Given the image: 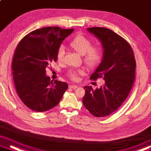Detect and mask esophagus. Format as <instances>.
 Returning <instances> with one entry per match:
<instances>
[{
  "mask_svg": "<svg viewBox=\"0 0 151 151\" xmlns=\"http://www.w3.org/2000/svg\"><path fill=\"white\" fill-rule=\"evenodd\" d=\"M70 88L71 89H76L78 87V85H71L69 86Z\"/></svg>",
  "mask_w": 151,
  "mask_h": 151,
  "instance_id": "esophagus-1",
  "label": "esophagus"
}]
</instances>
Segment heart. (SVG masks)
Listing matches in <instances>:
<instances>
[{"instance_id":"obj_1","label":"heart","mask_w":151,"mask_h":151,"mask_svg":"<svg viewBox=\"0 0 151 151\" xmlns=\"http://www.w3.org/2000/svg\"><path fill=\"white\" fill-rule=\"evenodd\" d=\"M92 40L82 35H78L70 42V47L76 52L83 55V60L89 68L98 66L102 62L104 56V49L100 45H92ZM65 50L64 47H60L57 52V59L59 62L64 61ZM84 69L70 70L68 76L73 81H78L79 76L84 74Z\"/></svg>"}]
</instances>
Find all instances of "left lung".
Listing matches in <instances>:
<instances>
[{"label": "left lung", "instance_id": "8db88e82", "mask_svg": "<svg viewBox=\"0 0 151 151\" xmlns=\"http://www.w3.org/2000/svg\"><path fill=\"white\" fill-rule=\"evenodd\" d=\"M87 30L100 39L104 49L102 61L90 79L103 78L104 84L96 89L85 86L83 104L94 116L102 117L116 111L127 98L134 82L136 63L131 45L121 36L102 27Z\"/></svg>", "mask_w": 151, "mask_h": 151}]
</instances>
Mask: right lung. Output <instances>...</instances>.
<instances>
[{
    "mask_svg": "<svg viewBox=\"0 0 151 151\" xmlns=\"http://www.w3.org/2000/svg\"><path fill=\"white\" fill-rule=\"evenodd\" d=\"M74 29L45 27L26 35L18 43L12 61L13 81L17 95L29 109L50 110L59 104L68 89L66 82H53L46 68L57 61V52Z\"/></svg>",
    "mask_w": 151,
    "mask_h": 151,
    "instance_id": "add662e5",
    "label": "right lung"
}]
</instances>
